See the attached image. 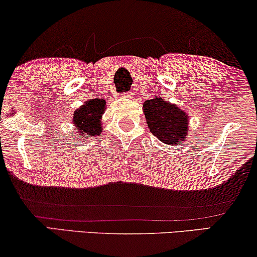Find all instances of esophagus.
Returning a JSON list of instances; mask_svg holds the SVG:
<instances>
[{"label":"esophagus","mask_w":257,"mask_h":257,"mask_svg":"<svg viewBox=\"0 0 257 257\" xmlns=\"http://www.w3.org/2000/svg\"><path fill=\"white\" fill-rule=\"evenodd\" d=\"M129 95H130V94H129V93H124V94H121V96H122V97H129Z\"/></svg>","instance_id":"1"}]
</instances>
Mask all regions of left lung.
I'll list each match as a JSON object with an SVG mask.
<instances>
[{
    "label": "left lung",
    "instance_id": "obj_1",
    "mask_svg": "<svg viewBox=\"0 0 257 257\" xmlns=\"http://www.w3.org/2000/svg\"><path fill=\"white\" fill-rule=\"evenodd\" d=\"M143 113L148 128L161 142L168 146H180L189 136V113L162 96L144 101Z\"/></svg>",
    "mask_w": 257,
    "mask_h": 257
}]
</instances>
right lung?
<instances>
[{"mask_svg":"<svg viewBox=\"0 0 257 257\" xmlns=\"http://www.w3.org/2000/svg\"><path fill=\"white\" fill-rule=\"evenodd\" d=\"M106 109L103 99H88L75 109L72 117L74 132L78 139L87 141L88 137L99 136L102 130V115Z\"/></svg>","mask_w":257,"mask_h":257,"instance_id":"right-lung-1","label":"right lung"}]
</instances>
